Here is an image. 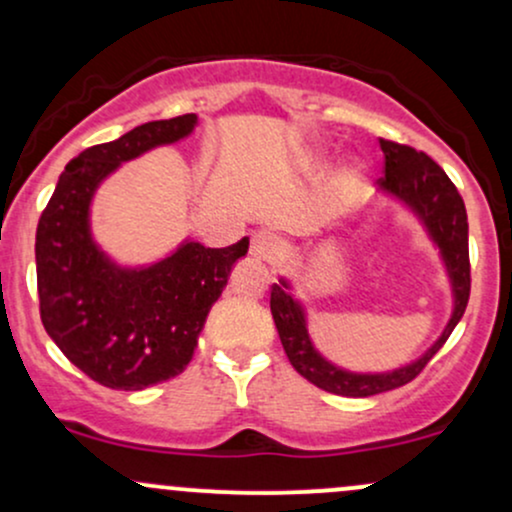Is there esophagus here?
<instances>
[{"label":"esophagus","instance_id":"1","mask_svg":"<svg viewBox=\"0 0 512 512\" xmlns=\"http://www.w3.org/2000/svg\"><path fill=\"white\" fill-rule=\"evenodd\" d=\"M250 255L257 260L272 262L279 255V240L272 233H255L250 240Z\"/></svg>","mask_w":512,"mask_h":512}]
</instances>
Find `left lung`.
<instances>
[{"label":"left lung","instance_id":"obj_1","mask_svg":"<svg viewBox=\"0 0 512 512\" xmlns=\"http://www.w3.org/2000/svg\"><path fill=\"white\" fill-rule=\"evenodd\" d=\"M379 143L381 150H384V177H379L376 184L384 192L401 199L406 206H411L415 216L425 223L432 240L440 247L449 279H452L454 313L440 340L418 362L396 369V372L352 374L318 355L311 338H308L303 308L286 291L289 284H274L272 296H269V308H272L274 325L279 330V340H282L286 357L294 364L296 372L311 384H316L318 389L352 398L376 396V393L398 389V386L413 381L452 335L454 325L464 316L471 291L469 223H466L464 199L459 196L457 187H454L445 170L420 150L411 148V145L393 143V140L386 138H379Z\"/></svg>","mask_w":512,"mask_h":512}]
</instances>
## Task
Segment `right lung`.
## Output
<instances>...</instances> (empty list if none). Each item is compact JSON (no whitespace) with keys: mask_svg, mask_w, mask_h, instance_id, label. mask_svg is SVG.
<instances>
[{"mask_svg":"<svg viewBox=\"0 0 512 512\" xmlns=\"http://www.w3.org/2000/svg\"><path fill=\"white\" fill-rule=\"evenodd\" d=\"M194 114L150 121L67 162L36 228L41 320L63 355L106 389L140 391L182 374L211 306L250 240L184 243L145 269L116 267L89 233V201L121 162L174 143Z\"/></svg>","mask_w":512,"mask_h":512,"instance_id":"right-lung-1","label":"right lung"}]
</instances>
